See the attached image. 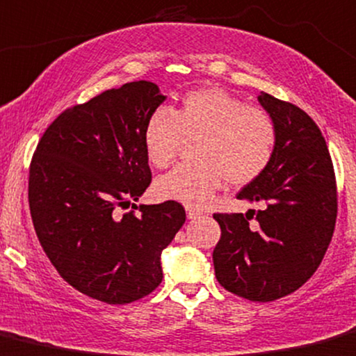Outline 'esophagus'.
I'll return each mask as SVG.
<instances>
[{"label":"esophagus","instance_id":"obj_1","mask_svg":"<svg viewBox=\"0 0 356 356\" xmlns=\"http://www.w3.org/2000/svg\"><path fill=\"white\" fill-rule=\"evenodd\" d=\"M186 213H188L189 220H194V218H200V216H203V211H201V209L191 208V207L186 208Z\"/></svg>","mask_w":356,"mask_h":356}]
</instances>
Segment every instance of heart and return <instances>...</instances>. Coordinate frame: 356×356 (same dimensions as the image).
<instances>
[{"label":"heart","instance_id":"obj_1","mask_svg":"<svg viewBox=\"0 0 356 356\" xmlns=\"http://www.w3.org/2000/svg\"><path fill=\"white\" fill-rule=\"evenodd\" d=\"M184 140H201L196 148L200 163L175 167L156 181L155 191L162 200L200 207L227 181L232 186L256 181L275 156L278 131L264 109L247 106L222 88L207 87L149 115L143 133L149 163L167 168Z\"/></svg>","mask_w":356,"mask_h":356}]
</instances>
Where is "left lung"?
I'll return each instance as SVG.
<instances>
[{
  "label": "left lung",
  "mask_w": 356,
  "mask_h": 356,
  "mask_svg": "<svg viewBox=\"0 0 356 356\" xmlns=\"http://www.w3.org/2000/svg\"><path fill=\"white\" fill-rule=\"evenodd\" d=\"M278 143L271 163L238 200L261 203L249 213H215L222 237L213 250L218 283L252 302H273L298 290L326 254L338 215L332 160L323 133L307 112L261 92Z\"/></svg>",
  "instance_id": "left-lung-1"
}]
</instances>
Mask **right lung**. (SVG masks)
<instances>
[{
  "instance_id": "1",
  "label": "right lung",
  "mask_w": 356,
  "mask_h": 356,
  "mask_svg": "<svg viewBox=\"0 0 356 356\" xmlns=\"http://www.w3.org/2000/svg\"><path fill=\"white\" fill-rule=\"evenodd\" d=\"M163 100L145 80L106 90L61 112L30 162V215L44 252L65 282L111 305L162 283L160 254L186 222L177 201L134 204L152 182L145 126Z\"/></svg>"
}]
</instances>
